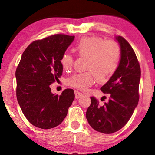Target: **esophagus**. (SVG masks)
<instances>
[{
  "label": "esophagus",
  "mask_w": 155,
  "mask_h": 155,
  "mask_svg": "<svg viewBox=\"0 0 155 155\" xmlns=\"http://www.w3.org/2000/svg\"><path fill=\"white\" fill-rule=\"evenodd\" d=\"M82 96V94L81 92H78V91L75 90V99H79L80 97H81Z\"/></svg>",
  "instance_id": "esophagus-1"
}]
</instances>
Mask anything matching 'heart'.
I'll use <instances>...</instances> for the list:
<instances>
[{"label":"heart","mask_w":155,"mask_h":155,"mask_svg":"<svg viewBox=\"0 0 155 155\" xmlns=\"http://www.w3.org/2000/svg\"><path fill=\"white\" fill-rule=\"evenodd\" d=\"M75 51L80 57L87 58L84 73H75L67 80L68 85L80 90H85L97 80L104 83L112 78L119 66L121 50L117 41L105 40L98 37H84L80 40ZM63 69H68L73 63V58L64 54L61 59Z\"/></svg>","instance_id":"1"}]
</instances>
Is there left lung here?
<instances>
[{"mask_svg":"<svg viewBox=\"0 0 155 155\" xmlns=\"http://www.w3.org/2000/svg\"><path fill=\"white\" fill-rule=\"evenodd\" d=\"M121 50V59L117 71L101 87L109 94L104 104L91 97L86 112L87 120L93 129L102 133H112L121 129L133 115L139 101L140 66L132 46L121 36L116 37ZM106 98V97H105Z\"/></svg>","mask_w":155,"mask_h":155,"instance_id":"obj_1","label":"left lung"}]
</instances>
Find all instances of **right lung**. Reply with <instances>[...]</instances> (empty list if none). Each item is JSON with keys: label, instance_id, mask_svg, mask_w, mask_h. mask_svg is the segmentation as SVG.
I'll use <instances>...</instances> for the list:
<instances>
[{"label": "right lung", "instance_id": "obj_1", "mask_svg": "<svg viewBox=\"0 0 155 155\" xmlns=\"http://www.w3.org/2000/svg\"><path fill=\"white\" fill-rule=\"evenodd\" d=\"M74 36L57 34L35 40L23 52L17 67L16 95L22 113L37 128L51 129L61 123L75 98L72 89L51 93L50 84L63 73L61 59Z\"/></svg>", "mask_w": 155, "mask_h": 155}]
</instances>
